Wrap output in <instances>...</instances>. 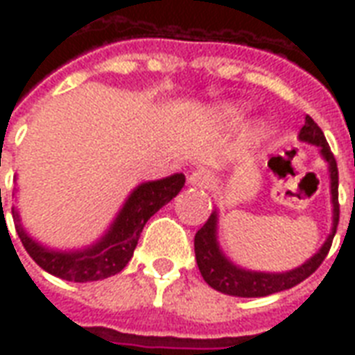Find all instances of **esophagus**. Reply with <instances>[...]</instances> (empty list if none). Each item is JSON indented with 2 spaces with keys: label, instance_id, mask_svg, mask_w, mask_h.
I'll list each match as a JSON object with an SVG mask.
<instances>
[{
  "label": "esophagus",
  "instance_id": "34e87169",
  "mask_svg": "<svg viewBox=\"0 0 355 355\" xmlns=\"http://www.w3.org/2000/svg\"><path fill=\"white\" fill-rule=\"evenodd\" d=\"M188 184L196 186V188H209L211 186V175L203 169L193 171L188 177Z\"/></svg>",
  "mask_w": 355,
  "mask_h": 355
}]
</instances>
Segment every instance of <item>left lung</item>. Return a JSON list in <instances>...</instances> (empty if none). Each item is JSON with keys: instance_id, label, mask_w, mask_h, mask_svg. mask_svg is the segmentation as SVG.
Wrapping results in <instances>:
<instances>
[{"instance_id": "obj_1", "label": "left lung", "mask_w": 355, "mask_h": 355, "mask_svg": "<svg viewBox=\"0 0 355 355\" xmlns=\"http://www.w3.org/2000/svg\"><path fill=\"white\" fill-rule=\"evenodd\" d=\"M298 139L304 140L308 144H315L320 148L323 159L329 163V175H331V201H333V230L329 234L327 241L321 245L318 253L313 254L310 261H306L302 266L283 272V274H266V272H251V270H243V268L236 266L230 262L218 247L216 241V211L209 216L207 223L201 226L196 238H193V249H196V261L200 268L203 279L213 287V289L220 291L224 295H232V297H268L279 291L291 289L300 282H304L308 275H312L320 264L325 261L333 238L336 234V226H338V215H340V207H338V169H336V159L331 148H329L325 135L321 131L318 123L312 117L306 116L304 127L300 129Z\"/></svg>"}]
</instances>
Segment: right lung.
Segmentation results:
<instances>
[{"mask_svg": "<svg viewBox=\"0 0 355 355\" xmlns=\"http://www.w3.org/2000/svg\"><path fill=\"white\" fill-rule=\"evenodd\" d=\"M184 182V175L175 173L162 180L142 182L137 186L127 198L114 224L110 226V230L94 245L81 251H53L40 245L20 226L19 213L15 211V207H12V220L17 223L19 238L28 254L45 272L62 277L66 282H98L110 275H116L127 266L148 218L155 215L165 203H169L182 190Z\"/></svg>", "mask_w": 355, "mask_h": 355, "instance_id": "right-lung-1", "label": "right lung"}]
</instances>
